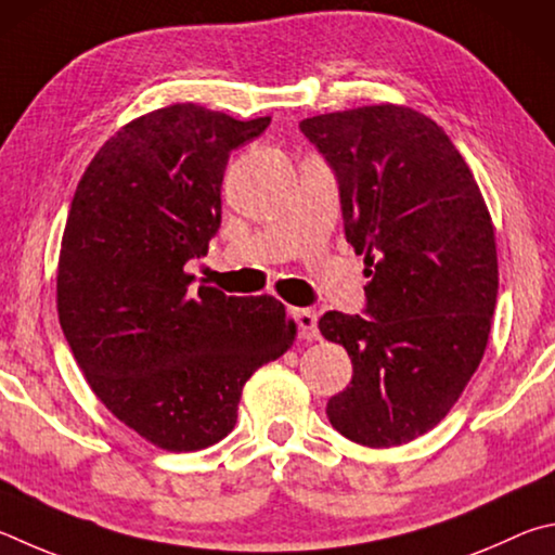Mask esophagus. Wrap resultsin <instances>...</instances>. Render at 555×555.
Segmentation results:
<instances>
[{"mask_svg":"<svg viewBox=\"0 0 555 555\" xmlns=\"http://www.w3.org/2000/svg\"><path fill=\"white\" fill-rule=\"evenodd\" d=\"M293 317H295V324L299 328V336H302L305 341H317V338H319V326H317L319 317H317V312H312V309H295Z\"/></svg>","mask_w":555,"mask_h":555,"instance_id":"obj_1","label":"esophagus"}]
</instances>
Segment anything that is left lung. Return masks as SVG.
<instances>
[{
	"label": "left lung",
	"instance_id": "obj_1",
	"mask_svg": "<svg viewBox=\"0 0 555 555\" xmlns=\"http://www.w3.org/2000/svg\"><path fill=\"white\" fill-rule=\"evenodd\" d=\"M299 129L336 170L346 238L371 278V317L319 319L353 363L326 416L367 449L410 443L451 412L488 348L500 285L488 204L453 141L412 106L319 114Z\"/></svg>",
	"mask_w": 555,
	"mask_h": 555
}]
</instances>
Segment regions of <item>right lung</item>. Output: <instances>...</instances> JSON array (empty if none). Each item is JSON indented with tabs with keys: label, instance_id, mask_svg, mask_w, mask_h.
Wrapping results in <instances>:
<instances>
[{
	"label": "right lung",
	"instance_id": "obj_1",
	"mask_svg": "<svg viewBox=\"0 0 555 555\" xmlns=\"http://www.w3.org/2000/svg\"><path fill=\"white\" fill-rule=\"evenodd\" d=\"M184 102L124 124L87 165L57 258V319L116 420L172 453L236 426L243 385L295 344L275 297L190 287L221 223L229 153L268 129Z\"/></svg>",
	"mask_w": 555,
	"mask_h": 555
}]
</instances>
